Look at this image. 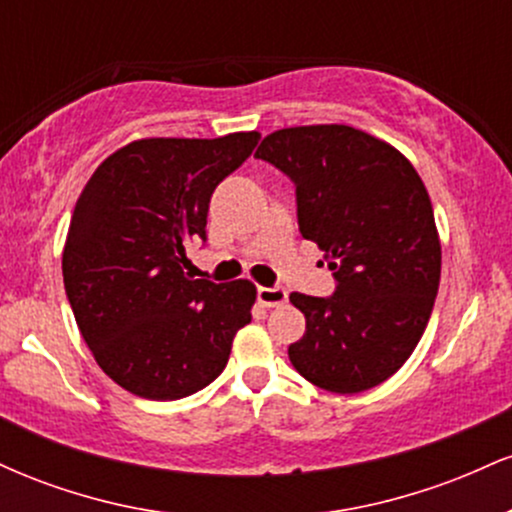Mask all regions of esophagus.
Wrapping results in <instances>:
<instances>
[{
  "instance_id": "esophagus-1",
  "label": "esophagus",
  "mask_w": 512,
  "mask_h": 512,
  "mask_svg": "<svg viewBox=\"0 0 512 512\" xmlns=\"http://www.w3.org/2000/svg\"><path fill=\"white\" fill-rule=\"evenodd\" d=\"M286 298H289V293H286V289H281V286H260V289H257V301H260L264 308L284 305Z\"/></svg>"
}]
</instances>
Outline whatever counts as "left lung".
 Segmentation results:
<instances>
[{"label":"left lung","mask_w":512,"mask_h":512,"mask_svg":"<svg viewBox=\"0 0 512 512\" xmlns=\"http://www.w3.org/2000/svg\"><path fill=\"white\" fill-rule=\"evenodd\" d=\"M257 158L296 185L298 228L325 250L330 298L291 293L305 334L293 368L354 395L395 375L424 334L440 284V240L419 173L395 146L349 125L272 132Z\"/></svg>","instance_id":"obj_1"}]
</instances>
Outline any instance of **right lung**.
<instances>
[{"label": "right lung", "instance_id": "obj_1", "mask_svg": "<svg viewBox=\"0 0 512 512\" xmlns=\"http://www.w3.org/2000/svg\"><path fill=\"white\" fill-rule=\"evenodd\" d=\"M257 142L260 132L137 139L105 158L76 199L64 291L96 363L132 395H195L219 378L252 320L255 284L195 279L185 250L207 240L216 185Z\"/></svg>", "mask_w": 512, "mask_h": 512}]
</instances>
